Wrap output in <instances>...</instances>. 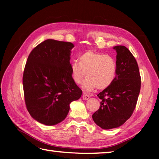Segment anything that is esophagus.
I'll list each match as a JSON object with an SVG mask.
<instances>
[{
    "label": "esophagus",
    "mask_w": 159,
    "mask_h": 159,
    "mask_svg": "<svg viewBox=\"0 0 159 159\" xmlns=\"http://www.w3.org/2000/svg\"><path fill=\"white\" fill-rule=\"evenodd\" d=\"M82 98H83V99H85V100H87V99L90 98V95H87V94H85V93H83Z\"/></svg>",
    "instance_id": "34e87169"
}]
</instances>
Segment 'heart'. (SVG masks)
<instances>
[{
    "mask_svg": "<svg viewBox=\"0 0 159 159\" xmlns=\"http://www.w3.org/2000/svg\"><path fill=\"white\" fill-rule=\"evenodd\" d=\"M74 81L79 84L85 76L82 88L90 92L97 88L104 90L108 88L116 79L117 73L116 61L112 56L104 53L87 51L79 57V61H74L70 66Z\"/></svg>",
    "mask_w": 159,
    "mask_h": 159,
    "instance_id": "1",
    "label": "heart"
}]
</instances>
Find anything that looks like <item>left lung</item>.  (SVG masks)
<instances>
[{"label":"left lung","mask_w":159,"mask_h":159,"mask_svg":"<svg viewBox=\"0 0 159 159\" xmlns=\"http://www.w3.org/2000/svg\"><path fill=\"white\" fill-rule=\"evenodd\" d=\"M116 51L117 73L114 82L98 96L100 107L93 119L102 129L109 130L122 125L136 107L141 87V78L135 58L123 45L114 46Z\"/></svg>","instance_id":"obj_1"}]
</instances>
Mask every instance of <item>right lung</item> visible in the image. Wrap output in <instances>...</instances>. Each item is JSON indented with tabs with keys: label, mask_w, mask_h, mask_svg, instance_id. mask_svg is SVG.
Masks as SVG:
<instances>
[{
	"label": "right lung",
	"mask_w": 159,
	"mask_h": 159,
	"mask_svg": "<svg viewBox=\"0 0 159 159\" xmlns=\"http://www.w3.org/2000/svg\"><path fill=\"white\" fill-rule=\"evenodd\" d=\"M74 47L71 43L48 39L29 54L23 74L25 103L31 117L42 124L62 121L70 103L82 95L70 71Z\"/></svg>",
	"instance_id": "1"
}]
</instances>
